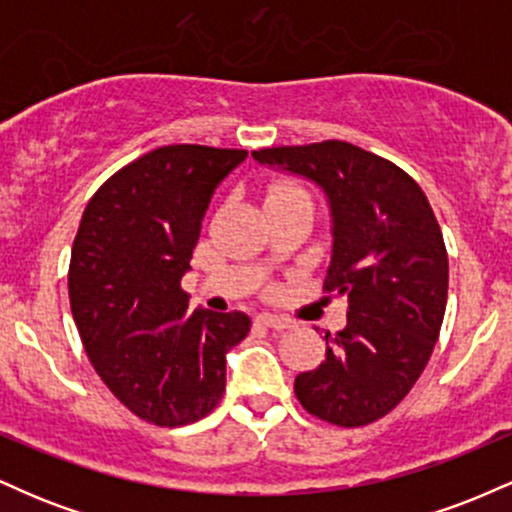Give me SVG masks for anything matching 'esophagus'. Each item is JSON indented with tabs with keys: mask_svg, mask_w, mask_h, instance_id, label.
<instances>
[{
	"mask_svg": "<svg viewBox=\"0 0 512 512\" xmlns=\"http://www.w3.org/2000/svg\"><path fill=\"white\" fill-rule=\"evenodd\" d=\"M257 320L262 322V325L272 327V330H289L293 327V320L286 315H274V313H260L257 315Z\"/></svg>",
	"mask_w": 512,
	"mask_h": 512,
	"instance_id": "1",
	"label": "esophagus"
}]
</instances>
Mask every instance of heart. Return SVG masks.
I'll return each mask as SVG.
<instances>
[{
  "mask_svg": "<svg viewBox=\"0 0 512 512\" xmlns=\"http://www.w3.org/2000/svg\"><path fill=\"white\" fill-rule=\"evenodd\" d=\"M264 199H267V204L286 202V199H305V202H310V192L293 180H274L267 185Z\"/></svg>",
  "mask_w": 512,
  "mask_h": 512,
  "instance_id": "heart-1",
  "label": "heart"
}]
</instances>
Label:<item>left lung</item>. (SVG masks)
Segmentation results:
<instances>
[{"instance_id": "left-lung-1", "label": "left lung", "mask_w": 512, "mask_h": 512, "mask_svg": "<svg viewBox=\"0 0 512 512\" xmlns=\"http://www.w3.org/2000/svg\"><path fill=\"white\" fill-rule=\"evenodd\" d=\"M255 161L315 180L330 197L334 255L325 289L349 301L346 327L325 332V361L293 383L308 414L358 428L409 395L443 325L448 250L419 182L339 139L252 151Z\"/></svg>"}]
</instances>
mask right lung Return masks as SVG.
Masks as SVG:
<instances>
[{
  "instance_id": "right-lung-1",
  "label": "right lung",
  "mask_w": 512,
  "mask_h": 512,
  "mask_svg": "<svg viewBox=\"0 0 512 512\" xmlns=\"http://www.w3.org/2000/svg\"><path fill=\"white\" fill-rule=\"evenodd\" d=\"M245 149L158 146L88 199L69 260V305L88 361L146 424L204 419L226 390V354L250 317L187 313L190 269L214 187Z\"/></svg>"
}]
</instances>
